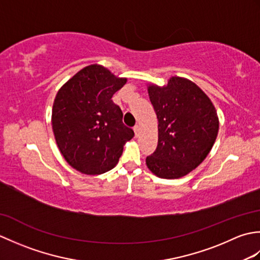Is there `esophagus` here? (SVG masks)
I'll use <instances>...</instances> for the list:
<instances>
[{"mask_svg":"<svg viewBox=\"0 0 260 260\" xmlns=\"http://www.w3.org/2000/svg\"><path fill=\"white\" fill-rule=\"evenodd\" d=\"M134 133H135V136H136V137L140 135V126H139V125H136V126L134 127Z\"/></svg>","mask_w":260,"mask_h":260,"instance_id":"obj_1","label":"esophagus"}]
</instances>
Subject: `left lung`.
Masks as SVG:
<instances>
[{
	"label": "left lung",
	"mask_w": 260,
	"mask_h": 260,
	"mask_svg": "<svg viewBox=\"0 0 260 260\" xmlns=\"http://www.w3.org/2000/svg\"><path fill=\"white\" fill-rule=\"evenodd\" d=\"M148 96L157 116L158 142L146 165L161 179L189 174L207 157L219 131L214 105L194 82L171 77L159 87L147 85Z\"/></svg>",
	"instance_id": "1"
}]
</instances>
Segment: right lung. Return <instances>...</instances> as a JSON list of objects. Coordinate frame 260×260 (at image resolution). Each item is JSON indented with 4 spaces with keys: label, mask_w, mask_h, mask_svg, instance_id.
Returning <instances> with one entry per match:
<instances>
[{
    "label": "right lung",
    "mask_w": 260,
    "mask_h": 260,
    "mask_svg": "<svg viewBox=\"0 0 260 260\" xmlns=\"http://www.w3.org/2000/svg\"><path fill=\"white\" fill-rule=\"evenodd\" d=\"M101 64L82 68L58 90L52 106L54 139L66 161L79 172L103 174L115 168L134 132L112 101L126 84Z\"/></svg>",
    "instance_id": "1"
}]
</instances>
